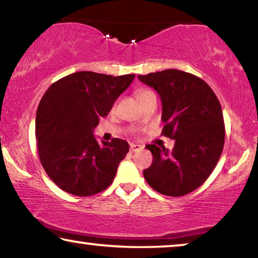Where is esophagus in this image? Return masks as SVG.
Returning a JSON list of instances; mask_svg holds the SVG:
<instances>
[{
	"mask_svg": "<svg viewBox=\"0 0 258 258\" xmlns=\"http://www.w3.org/2000/svg\"><path fill=\"white\" fill-rule=\"evenodd\" d=\"M143 149L142 145H138V144H130V151L133 152H136V151H140V150Z\"/></svg>",
	"mask_w": 258,
	"mask_h": 258,
	"instance_id": "34e87169",
	"label": "esophagus"
}]
</instances>
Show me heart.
I'll list each match as a JSON object with an SVG mask.
<instances>
[{
    "mask_svg": "<svg viewBox=\"0 0 258 258\" xmlns=\"http://www.w3.org/2000/svg\"><path fill=\"white\" fill-rule=\"evenodd\" d=\"M135 94H136V98L138 99V101H142L143 99H145L146 97L151 96V94H153L152 91H150L148 89H138L136 92H135Z\"/></svg>",
    "mask_w": 258,
    "mask_h": 258,
    "instance_id": "1",
    "label": "heart"
}]
</instances>
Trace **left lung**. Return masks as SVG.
<instances>
[{
	"instance_id": "8db88e82",
	"label": "left lung",
	"mask_w": 258,
	"mask_h": 258,
	"mask_svg": "<svg viewBox=\"0 0 258 258\" xmlns=\"http://www.w3.org/2000/svg\"><path fill=\"white\" fill-rule=\"evenodd\" d=\"M138 79L159 93L165 122L161 135L175 140L173 151L156 144L145 146L153 160L143 175L162 195H187L207 181L223 152L225 124L220 102L203 79L181 70L140 75Z\"/></svg>"
}]
</instances>
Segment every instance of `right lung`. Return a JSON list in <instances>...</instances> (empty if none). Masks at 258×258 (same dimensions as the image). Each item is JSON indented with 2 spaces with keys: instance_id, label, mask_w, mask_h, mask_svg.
I'll list each match as a JSON object with an SVG mask.
<instances>
[{
  "instance_id": "1",
  "label": "right lung",
  "mask_w": 258,
  "mask_h": 258,
  "mask_svg": "<svg viewBox=\"0 0 258 258\" xmlns=\"http://www.w3.org/2000/svg\"><path fill=\"white\" fill-rule=\"evenodd\" d=\"M134 78V74L114 77L78 71L53 83L43 94L35 116L38 156L58 188L88 197L112 183L129 144L120 138L99 144L93 129Z\"/></svg>"
}]
</instances>
